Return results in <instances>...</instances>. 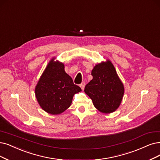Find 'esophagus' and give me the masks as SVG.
<instances>
[{"mask_svg":"<svg viewBox=\"0 0 160 160\" xmlns=\"http://www.w3.org/2000/svg\"><path fill=\"white\" fill-rule=\"evenodd\" d=\"M79 86H80V87L81 88L82 90H83L84 88H85V82H82L80 84Z\"/></svg>","mask_w":160,"mask_h":160,"instance_id":"obj_1","label":"esophagus"}]
</instances>
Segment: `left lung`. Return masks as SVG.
I'll use <instances>...</instances> for the list:
<instances>
[{"label":"left lung","instance_id":"8db88e82","mask_svg":"<svg viewBox=\"0 0 160 160\" xmlns=\"http://www.w3.org/2000/svg\"><path fill=\"white\" fill-rule=\"evenodd\" d=\"M92 79L86 85L85 92L100 112L110 113L119 106L124 94V86L110 60L96 65L92 70Z\"/></svg>","mask_w":160,"mask_h":160}]
</instances>
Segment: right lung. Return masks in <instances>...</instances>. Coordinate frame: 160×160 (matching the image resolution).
<instances>
[{"label": "right lung", "instance_id": "right-lung-1", "mask_svg": "<svg viewBox=\"0 0 160 160\" xmlns=\"http://www.w3.org/2000/svg\"><path fill=\"white\" fill-rule=\"evenodd\" d=\"M35 96L42 109L48 113H62L71 106L73 95L81 88L73 83L64 65L51 60L35 87Z\"/></svg>", "mask_w": 160, "mask_h": 160}]
</instances>
